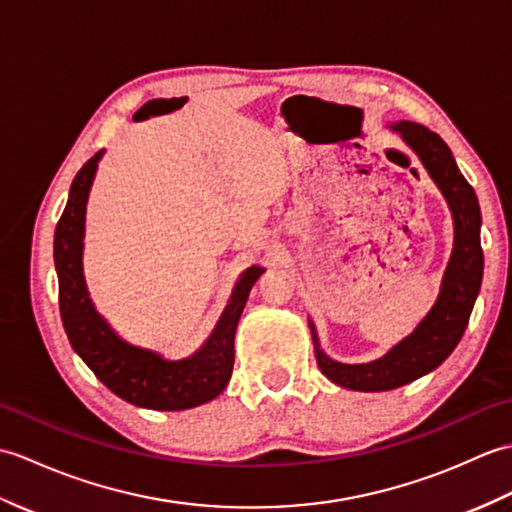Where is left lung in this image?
Masks as SVG:
<instances>
[{
  "label": "left lung",
  "mask_w": 512,
  "mask_h": 512,
  "mask_svg": "<svg viewBox=\"0 0 512 512\" xmlns=\"http://www.w3.org/2000/svg\"><path fill=\"white\" fill-rule=\"evenodd\" d=\"M413 149L429 178L444 195L453 217V248L444 268L438 299L411 334L387 354L369 363H339L323 352L310 321L314 354L321 372L334 385L354 391H387L411 383L440 367L458 347L480 295L484 253L480 244L482 213L473 187L460 173L447 143L424 125L398 121L389 125Z\"/></svg>",
  "instance_id": "1"
}]
</instances>
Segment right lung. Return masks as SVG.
I'll use <instances>...</instances> for the list:
<instances>
[{
	"instance_id": "1",
	"label": "right lung",
	"mask_w": 512,
	"mask_h": 512,
	"mask_svg": "<svg viewBox=\"0 0 512 512\" xmlns=\"http://www.w3.org/2000/svg\"><path fill=\"white\" fill-rule=\"evenodd\" d=\"M103 154L105 149L94 154L74 176L68 204L54 231V268L59 277V308L65 334L72 350L118 398L156 411L200 407L220 396L231 380L237 323L250 288L264 268L255 264L239 275L213 334L195 354L169 361L154 350L125 341L96 310L83 275L85 209Z\"/></svg>"
}]
</instances>
